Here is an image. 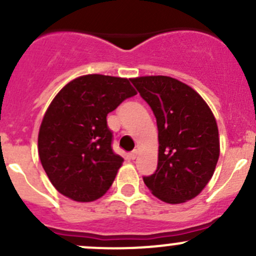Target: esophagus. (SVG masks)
Returning <instances> with one entry per match:
<instances>
[{
  "label": "esophagus",
  "mask_w": 256,
  "mask_h": 256,
  "mask_svg": "<svg viewBox=\"0 0 256 256\" xmlns=\"http://www.w3.org/2000/svg\"><path fill=\"white\" fill-rule=\"evenodd\" d=\"M138 150H134V151H131L130 154H128V156H130L131 160H135L136 157H138Z\"/></svg>",
  "instance_id": "34e87169"
}]
</instances>
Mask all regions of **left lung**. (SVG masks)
I'll return each instance as SVG.
<instances>
[{
    "label": "left lung",
    "mask_w": 256,
    "mask_h": 256,
    "mask_svg": "<svg viewBox=\"0 0 256 256\" xmlns=\"http://www.w3.org/2000/svg\"><path fill=\"white\" fill-rule=\"evenodd\" d=\"M156 116L158 164L144 182L152 194L170 204L197 197L219 158L218 126L197 92L171 76L131 79Z\"/></svg>",
    "instance_id": "obj_1"
}]
</instances>
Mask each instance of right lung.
<instances>
[{
	"label": "right lung",
	"instance_id": "obj_1",
	"mask_svg": "<svg viewBox=\"0 0 256 256\" xmlns=\"http://www.w3.org/2000/svg\"><path fill=\"white\" fill-rule=\"evenodd\" d=\"M136 95L130 80L89 74L56 94L43 118L38 154L59 193L92 202L112 187L124 158L112 151L108 114Z\"/></svg>",
	"mask_w": 256,
	"mask_h": 256
}]
</instances>
